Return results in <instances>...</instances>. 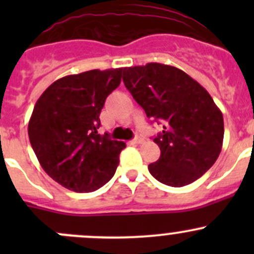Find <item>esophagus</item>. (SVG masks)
<instances>
[{
  "instance_id": "1",
  "label": "esophagus",
  "mask_w": 254,
  "mask_h": 254,
  "mask_svg": "<svg viewBox=\"0 0 254 254\" xmlns=\"http://www.w3.org/2000/svg\"><path fill=\"white\" fill-rule=\"evenodd\" d=\"M132 143H135V145H139V143H142L143 142V139L141 136H139V135H136V136L132 139Z\"/></svg>"
}]
</instances>
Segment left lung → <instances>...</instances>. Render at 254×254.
<instances>
[{
  "label": "left lung",
  "instance_id": "obj_1",
  "mask_svg": "<svg viewBox=\"0 0 254 254\" xmlns=\"http://www.w3.org/2000/svg\"><path fill=\"white\" fill-rule=\"evenodd\" d=\"M123 81L147 118L163 123L153 139L161 156L148 165L151 175L171 187L200 178L224 140L222 113L206 89L184 71L158 63L124 67Z\"/></svg>",
  "mask_w": 254,
  "mask_h": 254
}]
</instances>
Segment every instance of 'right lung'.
<instances>
[{
	"label": "right lung",
	"instance_id": "add662e5",
	"mask_svg": "<svg viewBox=\"0 0 254 254\" xmlns=\"http://www.w3.org/2000/svg\"><path fill=\"white\" fill-rule=\"evenodd\" d=\"M123 68L91 70L51 83L39 97L28 125L30 145L43 170L68 190L89 193L112 179L123 141L98 134L107 97Z\"/></svg>",
	"mask_w": 254,
	"mask_h": 254
}]
</instances>
